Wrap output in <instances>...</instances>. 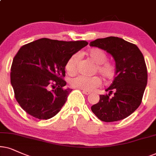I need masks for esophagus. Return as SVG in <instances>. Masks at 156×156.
<instances>
[{
	"label": "esophagus",
	"instance_id": "esophagus-1",
	"mask_svg": "<svg viewBox=\"0 0 156 156\" xmlns=\"http://www.w3.org/2000/svg\"><path fill=\"white\" fill-rule=\"evenodd\" d=\"M83 93L84 94H86V95H89L90 94V92L87 91V90H83Z\"/></svg>",
	"mask_w": 156,
	"mask_h": 156
}]
</instances>
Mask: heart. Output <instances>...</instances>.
<instances>
[{"mask_svg":"<svg viewBox=\"0 0 156 156\" xmlns=\"http://www.w3.org/2000/svg\"><path fill=\"white\" fill-rule=\"evenodd\" d=\"M86 55L94 63L96 64L95 71L98 72L105 80H111L115 74V67L111 62H108L107 55L104 50L99 48H91L86 52ZM79 55L75 54L72 55L66 65V72L69 75L73 76L77 73L78 63H79ZM73 87L79 89L91 91L96 88L101 86V80L98 76L84 77L78 76L70 81Z\"/></svg>","mask_w":156,"mask_h":156,"instance_id":"b5f03b06","label":"heart"}]
</instances>
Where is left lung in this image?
I'll list each match as a JSON object with an SVG mask.
<instances>
[{"label": "left lung", "mask_w": 156, "mask_h": 156, "mask_svg": "<svg viewBox=\"0 0 156 156\" xmlns=\"http://www.w3.org/2000/svg\"><path fill=\"white\" fill-rule=\"evenodd\" d=\"M90 46L105 50L113 57L116 77L106 95L91 111L103 122H111L129 117L140 105L147 82V67L140 50L135 44L116 37L97 39Z\"/></svg>", "instance_id": "obj_1"}]
</instances>
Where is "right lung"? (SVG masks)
<instances>
[{
  "label": "right lung",
  "mask_w": 156,
  "mask_h": 156,
  "mask_svg": "<svg viewBox=\"0 0 156 156\" xmlns=\"http://www.w3.org/2000/svg\"><path fill=\"white\" fill-rule=\"evenodd\" d=\"M88 43L86 41L37 39L23 45L13 60L11 83L21 107L39 119L56 115L72 89L66 88L68 59Z\"/></svg>",
  "instance_id": "obj_1"
}]
</instances>
